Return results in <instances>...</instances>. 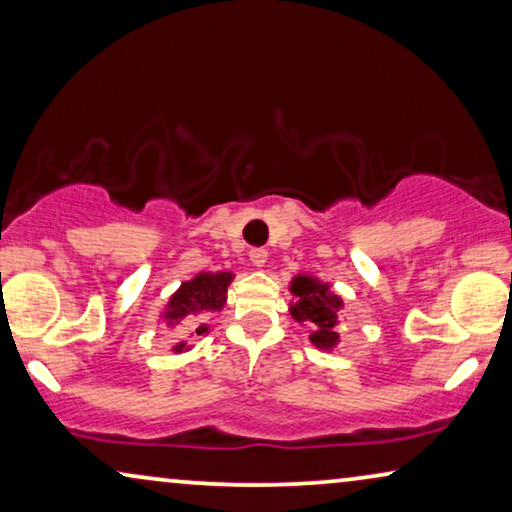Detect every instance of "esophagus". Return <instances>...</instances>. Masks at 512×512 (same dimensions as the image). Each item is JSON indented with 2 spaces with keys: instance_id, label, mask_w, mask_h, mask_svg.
Masks as SVG:
<instances>
[{
  "instance_id": "1",
  "label": "esophagus",
  "mask_w": 512,
  "mask_h": 512,
  "mask_svg": "<svg viewBox=\"0 0 512 512\" xmlns=\"http://www.w3.org/2000/svg\"><path fill=\"white\" fill-rule=\"evenodd\" d=\"M249 261L254 268H263L265 263H268V251L265 249H251L249 251Z\"/></svg>"
}]
</instances>
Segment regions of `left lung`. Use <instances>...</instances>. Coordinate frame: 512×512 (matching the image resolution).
<instances>
[{"mask_svg":"<svg viewBox=\"0 0 512 512\" xmlns=\"http://www.w3.org/2000/svg\"><path fill=\"white\" fill-rule=\"evenodd\" d=\"M291 293L296 296V303H291V317L310 324L312 345L319 349H333L338 345L342 298L335 296L331 286L310 275L293 279Z\"/></svg>","mask_w":512,"mask_h":512,"instance_id":"obj_1","label":"left lung"}]
</instances>
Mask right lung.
I'll return each mask as SVG.
<instances>
[{
	"mask_svg": "<svg viewBox=\"0 0 512 512\" xmlns=\"http://www.w3.org/2000/svg\"><path fill=\"white\" fill-rule=\"evenodd\" d=\"M230 282H233L230 272H200L191 282L181 284L179 291L174 293L165 307L163 319L167 321V326H177L184 319L191 321V324H198L202 314L221 310L226 305V291ZM193 333H207V326L200 324ZM184 349L186 342L174 345V352H184Z\"/></svg>",
	"mask_w": 512,
	"mask_h": 512,
	"instance_id": "1",
	"label": "right lung"
}]
</instances>
